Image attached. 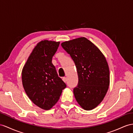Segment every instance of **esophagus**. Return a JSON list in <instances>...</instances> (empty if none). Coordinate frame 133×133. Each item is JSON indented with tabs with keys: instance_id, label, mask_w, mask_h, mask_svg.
I'll use <instances>...</instances> for the list:
<instances>
[{
	"instance_id": "34e87169",
	"label": "esophagus",
	"mask_w": 133,
	"mask_h": 133,
	"mask_svg": "<svg viewBox=\"0 0 133 133\" xmlns=\"http://www.w3.org/2000/svg\"><path fill=\"white\" fill-rule=\"evenodd\" d=\"M62 80H63V81H64V83H66V81H67V78H66V77H63L62 78Z\"/></svg>"
}]
</instances>
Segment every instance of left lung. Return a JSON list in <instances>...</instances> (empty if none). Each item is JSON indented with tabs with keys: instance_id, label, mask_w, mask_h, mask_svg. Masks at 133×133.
I'll return each instance as SVG.
<instances>
[{
	"instance_id": "8db88e82",
	"label": "left lung",
	"mask_w": 133,
	"mask_h": 133,
	"mask_svg": "<svg viewBox=\"0 0 133 133\" xmlns=\"http://www.w3.org/2000/svg\"><path fill=\"white\" fill-rule=\"evenodd\" d=\"M74 61L79 81L74 89L77 103L85 110H91L103 101L110 85V70L104 56L84 37L61 44Z\"/></svg>"
}]
</instances>
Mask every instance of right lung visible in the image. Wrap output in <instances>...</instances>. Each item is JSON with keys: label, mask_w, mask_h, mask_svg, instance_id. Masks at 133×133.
<instances>
[{"label": "right lung", "mask_w": 133, "mask_h": 133, "mask_svg": "<svg viewBox=\"0 0 133 133\" xmlns=\"http://www.w3.org/2000/svg\"><path fill=\"white\" fill-rule=\"evenodd\" d=\"M59 42L44 40L35 46L22 71L23 88L29 99L40 108L49 110L59 100L66 85L52 63Z\"/></svg>", "instance_id": "right-lung-1"}]
</instances>
